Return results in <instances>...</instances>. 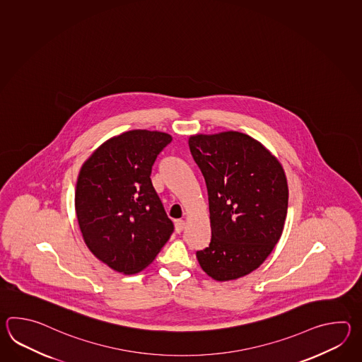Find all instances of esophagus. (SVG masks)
<instances>
[{"label": "esophagus", "instance_id": "obj_1", "mask_svg": "<svg viewBox=\"0 0 362 362\" xmlns=\"http://www.w3.org/2000/svg\"><path fill=\"white\" fill-rule=\"evenodd\" d=\"M175 228H176V231H177V233H181V231L184 230V220H176V223H175Z\"/></svg>", "mask_w": 362, "mask_h": 362}]
</instances>
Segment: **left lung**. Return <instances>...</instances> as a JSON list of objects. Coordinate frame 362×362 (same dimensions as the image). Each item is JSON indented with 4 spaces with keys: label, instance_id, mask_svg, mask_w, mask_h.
<instances>
[{
    "label": "left lung",
    "instance_id": "1",
    "mask_svg": "<svg viewBox=\"0 0 362 362\" xmlns=\"http://www.w3.org/2000/svg\"><path fill=\"white\" fill-rule=\"evenodd\" d=\"M190 153L206 180L212 238L197 251L202 269L230 281L257 269L282 235L288 187L269 151L239 132L197 134Z\"/></svg>",
    "mask_w": 362,
    "mask_h": 362
}]
</instances>
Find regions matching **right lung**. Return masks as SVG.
<instances>
[{"label":"right lung","mask_w":362,"mask_h":362,"mask_svg":"<svg viewBox=\"0 0 362 362\" xmlns=\"http://www.w3.org/2000/svg\"><path fill=\"white\" fill-rule=\"evenodd\" d=\"M170 141L162 132H125L100 145L80 170L78 226L88 248L111 269L133 274L146 268L173 233L150 178Z\"/></svg>","instance_id":"obj_1"}]
</instances>
